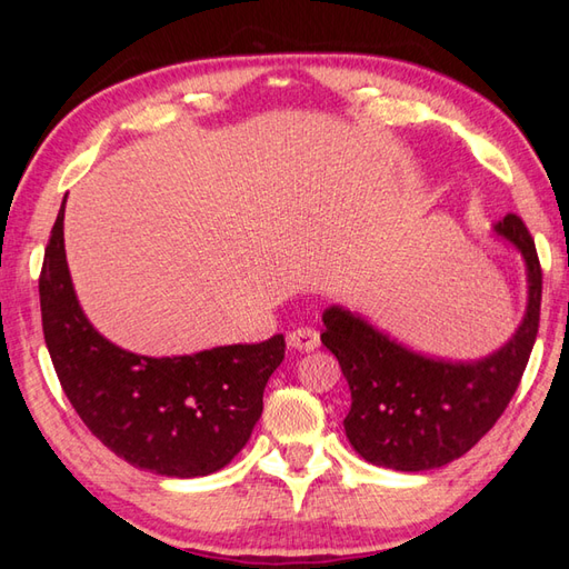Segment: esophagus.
I'll list each match as a JSON object with an SVG mask.
<instances>
[{
  "mask_svg": "<svg viewBox=\"0 0 569 569\" xmlns=\"http://www.w3.org/2000/svg\"><path fill=\"white\" fill-rule=\"evenodd\" d=\"M320 345V335L312 328H298L288 332V347L298 349V352H312Z\"/></svg>",
  "mask_w": 569,
  "mask_h": 569,
  "instance_id": "1",
  "label": "esophagus"
}]
</instances>
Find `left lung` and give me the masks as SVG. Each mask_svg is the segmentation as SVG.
<instances>
[{
    "label": "left lung",
    "mask_w": 569,
    "mask_h": 569,
    "mask_svg": "<svg viewBox=\"0 0 569 569\" xmlns=\"http://www.w3.org/2000/svg\"><path fill=\"white\" fill-rule=\"evenodd\" d=\"M493 234L518 249L528 278L526 316L497 352L471 361L428 357L359 312L342 306L322 312L320 340L352 391L345 432L367 462L396 471L442 467L485 438L513 398L536 345L542 273L521 217L506 214Z\"/></svg>",
    "instance_id": "obj_1"
}]
</instances>
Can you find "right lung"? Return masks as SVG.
Returning a JSON list of instances; mask_svg holds the SVG:
<instances>
[{
	"instance_id": "1",
	"label": "right lung",
	"mask_w": 569,
	"mask_h": 569,
	"mask_svg": "<svg viewBox=\"0 0 569 569\" xmlns=\"http://www.w3.org/2000/svg\"><path fill=\"white\" fill-rule=\"evenodd\" d=\"M66 200L39 278L48 355L84 426L104 447L161 477H208L232 462L283 361V335L183 357H143L107 340L84 316L66 261Z\"/></svg>"
}]
</instances>
